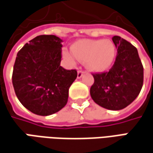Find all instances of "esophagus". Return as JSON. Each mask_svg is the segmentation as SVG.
<instances>
[{"label":"esophagus","mask_w":153,"mask_h":153,"mask_svg":"<svg viewBox=\"0 0 153 153\" xmlns=\"http://www.w3.org/2000/svg\"><path fill=\"white\" fill-rule=\"evenodd\" d=\"M85 74V72L84 71H82V70H79L78 71V74H77V77H78V79H80L82 78V76Z\"/></svg>","instance_id":"esophagus-1"}]
</instances>
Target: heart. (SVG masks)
Returning a JSON list of instances; mask_svg holds the SVG:
<instances>
[{"instance_id":"b5f03b06","label":"heart","mask_w":153,"mask_h":153,"mask_svg":"<svg viewBox=\"0 0 153 153\" xmlns=\"http://www.w3.org/2000/svg\"><path fill=\"white\" fill-rule=\"evenodd\" d=\"M116 55L115 44L110 40L81 39L71 46V51L64 50L63 56L69 62L85 61L88 69L104 72L112 65Z\"/></svg>"}]
</instances>
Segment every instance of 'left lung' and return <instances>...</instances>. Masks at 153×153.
<instances>
[{
	"mask_svg": "<svg viewBox=\"0 0 153 153\" xmlns=\"http://www.w3.org/2000/svg\"><path fill=\"white\" fill-rule=\"evenodd\" d=\"M112 41L117 48L116 61L109 72L93 74L90 95L100 106L122 110L133 102L143 85V67L137 49L119 36Z\"/></svg>",
	"mask_w": 153,
	"mask_h": 153,
	"instance_id": "1",
	"label": "left lung"
}]
</instances>
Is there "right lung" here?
<instances>
[{
	"label": "right lung",
	"instance_id": "obj_1",
	"mask_svg": "<svg viewBox=\"0 0 153 153\" xmlns=\"http://www.w3.org/2000/svg\"><path fill=\"white\" fill-rule=\"evenodd\" d=\"M63 40L40 35L17 53L12 85L22 105L38 116H50L66 105L68 89L76 79L75 69L60 66Z\"/></svg>",
	"mask_w": 153,
	"mask_h": 153
}]
</instances>
